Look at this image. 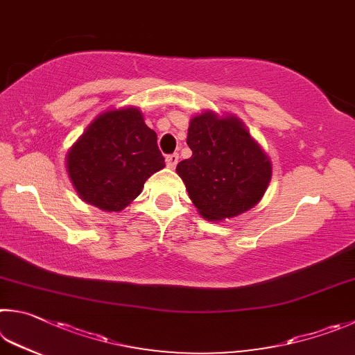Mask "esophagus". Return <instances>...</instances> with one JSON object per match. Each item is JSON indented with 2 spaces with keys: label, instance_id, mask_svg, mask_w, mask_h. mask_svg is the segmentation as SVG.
I'll return each instance as SVG.
<instances>
[{
  "label": "esophagus",
  "instance_id": "1",
  "mask_svg": "<svg viewBox=\"0 0 355 355\" xmlns=\"http://www.w3.org/2000/svg\"><path fill=\"white\" fill-rule=\"evenodd\" d=\"M178 162H179V154H170V155H166V166L168 168H174L178 165Z\"/></svg>",
  "mask_w": 355,
  "mask_h": 355
}]
</instances>
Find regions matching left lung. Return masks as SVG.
I'll list each match as a JSON object with an SVG mask.
<instances>
[{
	"label": "left lung",
	"instance_id": "obj_1",
	"mask_svg": "<svg viewBox=\"0 0 355 355\" xmlns=\"http://www.w3.org/2000/svg\"><path fill=\"white\" fill-rule=\"evenodd\" d=\"M191 157L176 171L198 212L209 221L232 218L262 200L271 162L237 116L204 112L190 120Z\"/></svg>",
	"mask_w": 355,
	"mask_h": 355
}]
</instances>
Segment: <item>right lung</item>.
<instances>
[{
  "label": "right lung",
  "instance_id": "add662e5",
  "mask_svg": "<svg viewBox=\"0 0 355 355\" xmlns=\"http://www.w3.org/2000/svg\"><path fill=\"white\" fill-rule=\"evenodd\" d=\"M165 166L157 135L137 107L96 116L67 154V170L79 198L105 212H120L143 184Z\"/></svg>",
  "mask_w": 355,
  "mask_h": 355
}]
</instances>
